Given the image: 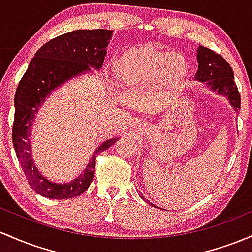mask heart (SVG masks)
Returning <instances> with one entry per match:
<instances>
[{
  "label": "heart",
  "instance_id": "obj_1",
  "mask_svg": "<svg viewBox=\"0 0 252 252\" xmlns=\"http://www.w3.org/2000/svg\"><path fill=\"white\" fill-rule=\"evenodd\" d=\"M112 69L118 84L123 87L147 84L156 79L162 84H175L187 76L189 62L181 52L142 44L122 51L113 60Z\"/></svg>",
  "mask_w": 252,
  "mask_h": 252
}]
</instances>
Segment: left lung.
Listing matches in <instances>:
<instances>
[{"mask_svg": "<svg viewBox=\"0 0 252 252\" xmlns=\"http://www.w3.org/2000/svg\"><path fill=\"white\" fill-rule=\"evenodd\" d=\"M196 57H197L198 69L195 75V80L204 82L206 87H208L213 92L226 96L234 111L238 112L240 110V94L236 82H234L233 70L227 61L220 55L215 54L211 49L201 45L198 46ZM140 197L145 200L142 195Z\"/></svg>", "mask_w": 252, "mask_h": 252, "instance_id": "1", "label": "left lung"}]
</instances>
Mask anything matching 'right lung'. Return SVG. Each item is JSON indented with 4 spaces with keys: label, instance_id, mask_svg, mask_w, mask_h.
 Here are the masks:
<instances>
[{
    "label": "right lung",
    "instance_id": "right-lung-1",
    "mask_svg": "<svg viewBox=\"0 0 252 252\" xmlns=\"http://www.w3.org/2000/svg\"><path fill=\"white\" fill-rule=\"evenodd\" d=\"M112 37L110 30H76L49 40L35 52L26 73L19 82L14 98L13 145L16 157L35 192L48 198L64 200L86 191L95 170V158L111 147L120 137L106 140L98 146L84 172L67 183L46 178L33 161L31 132L34 118L46 98L61 86L82 74L103 67L106 48Z\"/></svg>",
    "mask_w": 252,
    "mask_h": 252
}]
</instances>
